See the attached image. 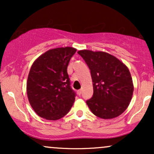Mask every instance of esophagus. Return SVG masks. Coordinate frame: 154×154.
<instances>
[{
  "mask_svg": "<svg viewBox=\"0 0 154 154\" xmlns=\"http://www.w3.org/2000/svg\"><path fill=\"white\" fill-rule=\"evenodd\" d=\"M77 93H78V94L79 95H80L81 94H82V90H79V91H77Z\"/></svg>",
  "mask_w": 154,
  "mask_h": 154,
  "instance_id": "1",
  "label": "esophagus"
}]
</instances>
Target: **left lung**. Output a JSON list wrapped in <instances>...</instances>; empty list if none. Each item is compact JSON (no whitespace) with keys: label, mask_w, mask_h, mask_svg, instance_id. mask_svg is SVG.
<instances>
[{"label":"left lung","mask_w":154,"mask_h":154,"mask_svg":"<svg viewBox=\"0 0 154 154\" xmlns=\"http://www.w3.org/2000/svg\"><path fill=\"white\" fill-rule=\"evenodd\" d=\"M91 70L93 95L86 100L95 116L113 119L127 109L131 101L133 84L128 68L112 55L105 52L79 51Z\"/></svg>","instance_id":"1"}]
</instances>
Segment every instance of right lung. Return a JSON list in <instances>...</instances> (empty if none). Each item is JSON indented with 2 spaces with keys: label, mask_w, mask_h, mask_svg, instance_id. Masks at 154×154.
Here are the masks:
<instances>
[{
  "label": "right lung",
  "mask_w": 154,
  "mask_h": 154,
  "mask_svg": "<svg viewBox=\"0 0 154 154\" xmlns=\"http://www.w3.org/2000/svg\"><path fill=\"white\" fill-rule=\"evenodd\" d=\"M71 47L49 50L35 60L32 66L26 93L36 114L48 120H57L69 112L75 100L67 66L75 54Z\"/></svg>",
  "instance_id": "1"
}]
</instances>
